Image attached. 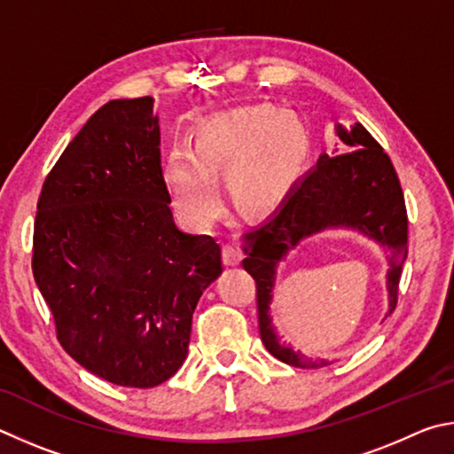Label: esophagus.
Wrapping results in <instances>:
<instances>
[{
  "label": "esophagus",
  "instance_id": "esophagus-1",
  "mask_svg": "<svg viewBox=\"0 0 454 454\" xmlns=\"http://www.w3.org/2000/svg\"><path fill=\"white\" fill-rule=\"evenodd\" d=\"M241 257H243V253L239 247H237V245H225V247H223V263H225L227 267L239 265Z\"/></svg>",
  "mask_w": 454,
  "mask_h": 454
}]
</instances>
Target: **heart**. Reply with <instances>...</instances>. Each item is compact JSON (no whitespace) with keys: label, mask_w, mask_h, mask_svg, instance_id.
I'll list each match as a JSON object with an SVG mask.
<instances>
[{"label":"heart","mask_w":454,"mask_h":454,"mask_svg":"<svg viewBox=\"0 0 454 454\" xmlns=\"http://www.w3.org/2000/svg\"><path fill=\"white\" fill-rule=\"evenodd\" d=\"M307 153L309 135L295 114L269 103L239 106L199 119L191 149L167 153L163 177L181 217L207 229L221 213L213 173L225 171L229 197L241 211L265 215L291 193Z\"/></svg>","instance_id":"obj_1"}]
</instances>
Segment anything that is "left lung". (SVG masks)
I'll list each match as a JSON object with an SVG mask.
<instances>
[{
  "label": "left lung",
  "instance_id": "left-lung-1",
  "mask_svg": "<svg viewBox=\"0 0 454 454\" xmlns=\"http://www.w3.org/2000/svg\"><path fill=\"white\" fill-rule=\"evenodd\" d=\"M335 133L348 153H323L303 179L295 183L271 217L243 237V267L257 285V311L261 340L277 359L299 369H319L329 359H313L281 343L271 317L277 267L289 251L317 233L329 229L361 233L387 253V297L391 315L407 259V209L399 177L391 159L361 123L351 129L335 125ZM354 151L351 152L350 149Z\"/></svg>",
  "mask_w": 454,
  "mask_h": 454
}]
</instances>
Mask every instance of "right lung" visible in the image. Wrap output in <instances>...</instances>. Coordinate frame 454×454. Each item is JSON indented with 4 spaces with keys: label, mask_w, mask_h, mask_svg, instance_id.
<instances>
[{
    "label": "right lung",
    "mask_w": 454,
    "mask_h": 454,
    "mask_svg": "<svg viewBox=\"0 0 454 454\" xmlns=\"http://www.w3.org/2000/svg\"><path fill=\"white\" fill-rule=\"evenodd\" d=\"M169 203L153 98L95 111L37 201L31 267L59 343L119 387L179 371L199 297L223 273L219 245L181 231Z\"/></svg>",
    "instance_id": "1"
}]
</instances>
